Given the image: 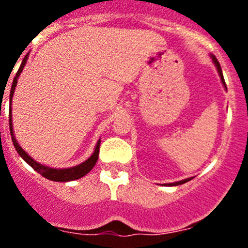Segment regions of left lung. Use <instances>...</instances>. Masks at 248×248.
<instances>
[{
    "instance_id": "obj_1",
    "label": "left lung",
    "mask_w": 248,
    "mask_h": 248,
    "mask_svg": "<svg viewBox=\"0 0 248 248\" xmlns=\"http://www.w3.org/2000/svg\"><path fill=\"white\" fill-rule=\"evenodd\" d=\"M212 57V61H214V63H215V65H216V67H217V71H218V74H220V77H221V80H222V84L225 85V88L227 89V87H226V83H225V79H223V74H222V69H221V65H220V63H218V61L216 58H215V56H211ZM191 180V179H185V180H181V181H177V183H174V184H169V185H181V184H185V183H187V181H190Z\"/></svg>"
}]
</instances>
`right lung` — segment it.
I'll list each match as a JSON object with an SVG mask.
<instances>
[{"label": "right lung", "instance_id": "add662e5", "mask_svg": "<svg viewBox=\"0 0 248 248\" xmlns=\"http://www.w3.org/2000/svg\"><path fill=\"white\" fill-rule=\"evenodd\" d=\"M26 62H27V56H26L25 58H23V61H22L21 67H19L18 72H17L16 77H15V79H13L12 87H11V93H10V102H12L13 93H15V88H16V85H17V78H18L19 74H21V72H22V69H23V67H25ZM10 131H11V138H12L13 145H15V148H16L17 153H18V154L22 156V159L26 160V161H27V164H30V165L32 166V168H33L37 172H39V174L42 175V176H45L46 179H48V180L61 181V183H64V181H72V180H77V179H80V177H83L84 175L88 174L92 169L94 168V165H95V163H97L98 156H99L100 140L98 141L97 146H95V150H94L93 155H92L88 160H85L84 163L79 164V165H77V166H74V168H71V169L47 168V166H43V165H41L39 163H37V161H34V160L32 159V157H31L30 155H28L27 153H26V151L23 150V149H22L21 146L18 145V143L16 141V139H15V135H13L12 115H11V109H10Z\"/></svg>", "mask_w": 248, "mask_h": 248}]
</instances>
